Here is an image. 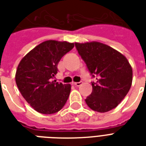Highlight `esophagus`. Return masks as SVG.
<instances>
[{
	"label": "esophagus",
	"instance_id": "obj_1",
	"mask_svg": "<svg viewBox=\"0 0 146 146\" xmlns=\"http://www.w3.org/2000/svg\"><path fill=\"white\" fill-rule=\"evenodd\" d=\"M73 84L75 86H77V87H78V86H80L82 84V82H81V81H80V82H73Z\"/></svg>",
	"mask_w": 146,
	"mask_h": 146
}]
</instances>
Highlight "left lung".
I'll list each match as a JSON object with an SVG mask.
<instances>
[{
  "label": "left lung",
  "mask_w": 146,
  "mask_h": 146,
  "mask_svg": "<svg viewBox=\"0 0 146 146\" xmlns=\"http://www.w3.org/2000/svg\"><path fill=\"white\" fill-rule=\"evenodd\" d=\"M75 47L97 82L85 102L94 111L105 113L118 106L132 85L133 69L123 54L99 42H75Z\"/></svg>",
  "instance_id": "1"
}]
</instances>
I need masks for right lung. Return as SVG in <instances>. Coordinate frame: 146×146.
Wrapping results in <instances>:
<instances>
[{
    "instance_id": "add662e5",
    "label": "right lung",
    "mask_w": 146,
    "mask_h": 146,
    "mask_svg": "<svg viewBox=\"0 0 146 146\" xmlns=\"http://www.w3.org/2000/svg\"><path fill=\"white\" fill-rule=\"evenodd\" d=\"M73 42L47 40L39 44L23 58L16 72L19 91L31 107L43 114L55 113L67 101L70 84L56 82L58 64L74 48Z\"/></svg>"
}]
</instances>
